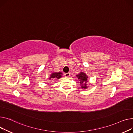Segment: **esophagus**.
<instances>
[{
  "label": "esophagus",
  "mask_w": 133,
  "mask_h": 133,
  "mask_svg": "<svg viewBox=\"0 0 133 133\" xmlns=\"http://www.w3.org/2000/svg\"><path fill=\"white\" fill-rule=\"evenodd\" d=\"M64 76H65V77L68 78V77H69L70 76V74L69 72H68V73H65V74H64Z\"/></svg>",
  "instance_id": "1"
}]
</instances>
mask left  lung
I'll return each instance as SVG.
<instances>
[{
  "mask_svg": "<svg viewBox=\"0 0 133 133\" xmlns=\"http://www.w3.org/2000/svg\"><path fill=\"white\" fill-rule=\"evenodd\" d=\"M76 77L78 78V79L80 82L82 89H86L88 88L87 86V82H88V77L86 75L85 73L83 72H81L79 74L76 75Z\"/></svg>",
  "mask_w": 133,
  "mask_h": 133,
  "instance_id": "left-lung-1",
  "label": "left lung"
}]
</instances>
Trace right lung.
Wrapping results in <instances>:
<instances>
[{
  "label": "right lung",
  "instance_id": "right-lung-1",
  "mask_svg": "<svg viewBox=\"0 0 133 133\" xmlns=\"http://www.w3.org/2000/svg\"><path fill=\"white\" fill-rule=\"evenodd\" d=\"M62 73L61 72H53L50 75V76L49 77V79H54V80H55V79H59L61 77H62Z\"/></svg>",
  "mask_w": 133,
  "mask_h": 133
}]
</instances>
